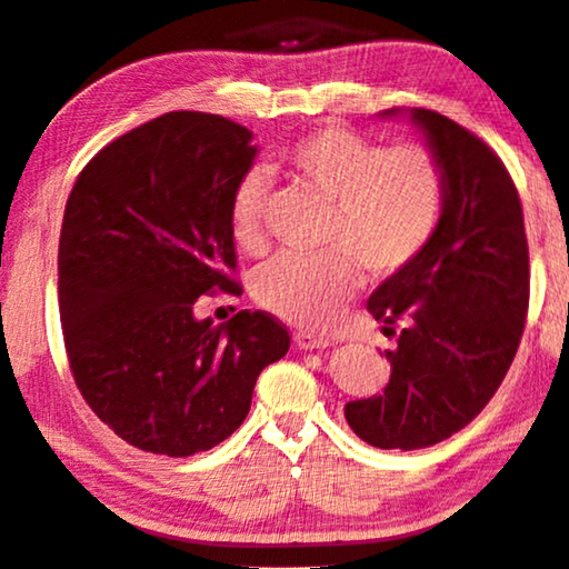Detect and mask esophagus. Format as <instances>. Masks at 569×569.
I'll list each match as a JSON object with an SVG mask.
<instances>
[{"mask_svg":"<svg viewBox=\"0 0 569 569\" xmlns=\"http://www.w3.org/2000/svg\"><path fill=\"white\" fill-rule=\"evenodd\" d=\"M293 341H296V347H299V349H327L331 345L329 339L313 337V333H309V331H299L293 337Z\"/></svg>","mask_w":569,"mask_h":569,"instance_id":"esophagus-1","label":"esophagus"}]
</instances>
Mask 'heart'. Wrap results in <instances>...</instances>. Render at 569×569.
I'll return each mask as SVG.
<instances>
[{
  "label": "heart",
  "mask_w": 569,
  "mask_h": 569,
  "mask_svg": "<svg viewBox=\"0 0 569 569\" xmlns=\"http://www.w3.org/2000/svg\"><path fill=\"white\" fill-rule=\"evenodd\" d=\"M301 187L333 202L321 258L286 256L258 278L256 299L278 319L327 329L359 286V263L375 276L398 273L436 236L446 204L443 167L420 143L380 147L349 129H321L286 149ZM266 179L258 171L238 184L230 230L240 248L263 246Z\"/></svg>",
  "instance_id": "b5f03b06"
}]
</instances>
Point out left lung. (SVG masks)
<instances>
[{"instance_id":"1","label":"left lung","mask_w":569,"mask_h":569,"mask_svg":"<svg viewBox=\"0 0 569 569\" xmlns=\"http://www.w3.org/2000/svg\"><path fill=\"white\" fill-rule=\"evenodd\" d=\"M408 116L443 167L446 204L426 250L375 288L367 309L395 333L382 395L345 405L349 428L382 450L436 446L466 428L507 377L525 331L529 250L507 167L463 126L428 108Z\"/></svg>"}]
</instances>
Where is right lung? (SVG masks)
<instances>
[{
	"instance_id": "right-lung-1",
	"label": "right lung",
	"mask_w": 569,
	"mask_h": 569,
	"mask_svg": "<svg viewBox=\"0 0 569 569\" xmlns=\"http://www.w3.org/2000/svg\"><path fill=\"white\" fill-rule=\"evenodd\" d=\"M256 154L246 126L171 111L98 151L68 197L58 296L70 369L90 410L147 453L222 443L291 345L263 311L220 327L194 313L214 288L238 291L230 204Z\"/></svg>"
}]
</instances>
